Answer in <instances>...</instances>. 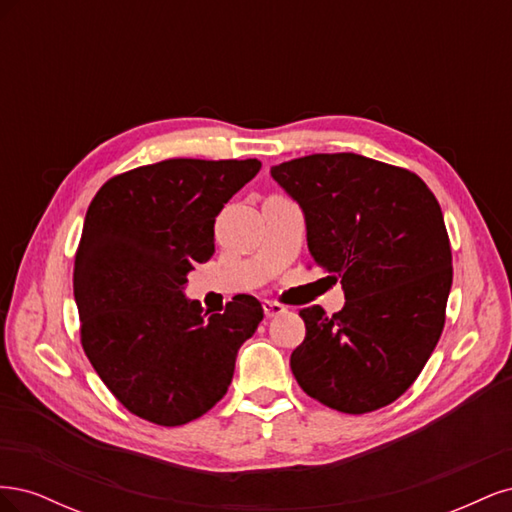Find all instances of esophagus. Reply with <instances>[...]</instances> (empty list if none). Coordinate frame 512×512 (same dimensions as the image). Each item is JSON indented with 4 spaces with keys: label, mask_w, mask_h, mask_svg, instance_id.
Here are the masks:
<instances>
[{
    "label": "esophagus",
    "mask_w": 512,
    "mask_h": 512,
    "mask_svg": "<svg viewBox=\"0 0 512 512\" xmlns=\"http://www.w3.org/2000/svg\"><path fill=\"white\" fill-rule=\"evenodd\" d=\"M262 309H265V316L273 318V316H280L286 312V307L282 303H275V301H265L262 303Z\"/></svg>",
    "instance_id": "34e87169"
}]
</instances>
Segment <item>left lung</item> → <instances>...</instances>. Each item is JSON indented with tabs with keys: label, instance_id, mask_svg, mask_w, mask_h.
<instances>
[{
	"label": "left lung",
	"instance_id": "left-lung-1",
	"mask_svg": "<svg viewBox=\"0 0 512 512\" xmlns=\"http://www.w3.org/2000/svg\"><path fill=\"white\" fill-rule=\"evenodd\" d=\"M303 211L307 250L346 303L305 307L290 369L320 404L348 414L404 395L436 348L453 284L436 196L410 170L356 153H316L271 168Z\"/></svg>",
	"mask_w": 512,
	"mask_h": 512
}]
</instances>
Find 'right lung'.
<instances>
[{
	"instance_id": "obj_1",
	"label": "right lung",
	"mask_w": 512,
	"mask_h": 512,
	"mask_svg": "<svg viewBox=\"0 0 512 512\" xmlns=\"http://www.w3.org/2000/svg\"><path fill=\"white\" fill-rule=\"evenodd\" d=\"M258 160H164L106 181L74 260L87 359L123 406L177 427L226 395L237 352L262 320L250 294L224 314L185 297L188 273L215 252L213 224Z\"/></svg>"
}]
</instances>
